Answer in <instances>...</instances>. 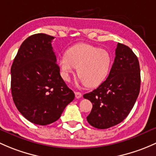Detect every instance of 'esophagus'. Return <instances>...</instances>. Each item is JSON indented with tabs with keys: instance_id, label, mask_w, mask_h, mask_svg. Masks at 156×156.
Masks as SVG:
<instances>
[{
	"instance_id": "1",
	"label": "esophagus",
	"mask_w": 156,
	"mask_h": 156,
	"mask_svg": "<svg viewBox=\"0 0 156 156\" xmlns=\"http://www.w3.org/2000/svg\"><path fill=\"white\" fill-rule=\"evenodd\" d=\"M75 96H76V98H80L82 97V93L80 91H76V92H75Z\"/></svg>"
}]
</instances>
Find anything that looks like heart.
<instances>
[{"instance_id":"1","label":"heart","mask_w":156,"mask_h":156,"mask_svg":"<svg viewBox=\"0 0 156 156\" xmlns=\"http://www.w3.org/2000/svg\"><path fill=\"white\" fill-rule=\"evenodd\" d=\"M113 56L107 50L86 43H78L67 50L58 59L62 77L70 80V74L77 68V75L88 88L100 86L110 73Z\"/></svg>"}]
</instances>
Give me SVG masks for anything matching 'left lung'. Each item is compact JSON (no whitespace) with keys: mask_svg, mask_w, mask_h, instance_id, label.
I'll use <instances>...</instances> for the list:
<instances>
[{"mask_svg":"<svg viewBox=\"0 0 156 156\" xmlns=\"http://www.w3.org/2000/svg\"><path fill=\"white\" fill-rule=\"evenodd\" d=\"M140 88L137 57L128 46L118 43L115 57L107 80L84 98L92 104L88 122L106 129L122 122L131 112Z\"/></svg>","mask_w":156,"mask_h":156,"instance_id":"left-lung-1","label":"left lung"}]
</instances>
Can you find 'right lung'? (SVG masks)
Wrapping results in <instances>:
<instances>
[{
    "label": "right lung",
    "mask_w": 156,
    "mask_h": 156,
    "mask_svg": "<svg viewBox=\"0 0 156 156\" xmlns=\"http://www.w3.org/2000/svg\"><path fill=\"white\" fill-rule=\"evenodd\" d=\"M54 37L36 34L19 49L11 67V91L21 114L34 124L57 121L75 94L60 75L52 47Z\"/></svg>",
    "instance_id": "1"
}]
</instances>
